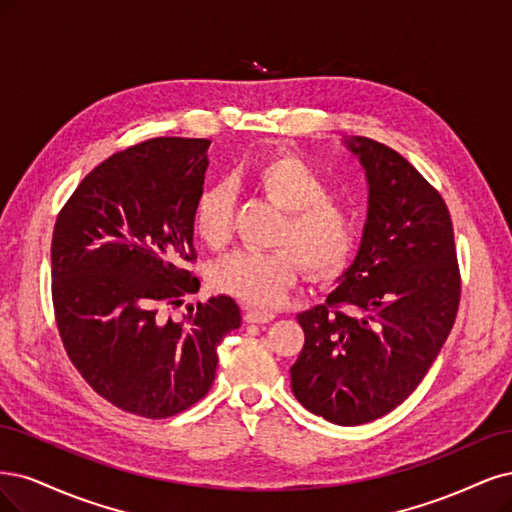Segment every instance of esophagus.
<instances>
[{
    "label": "esophagus",
    "instance_id": "1",
    "mask_svg": "<svg viewBox=\"0 0 512 512\" xmlns=\"http://www.w3.org/2000/svg\"><path fill=\"white\" fill-rule=\"evenodd\" d=\"M276 315L272 310H259V308H244V321L246 323H270Z\"/></svg>",
    "mask_w": 512,
    "mask_h": 512
}]
</instances>
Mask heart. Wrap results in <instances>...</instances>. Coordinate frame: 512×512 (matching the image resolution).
I'll return each mask as SVG.
<instances>
[{
  "label": "heart",
  "mask_w": 512,
  "mask_h": 512,
  "mask_svg": "<svg viewBox=\"0 0 512 512\" xmlns=\"http://www.w3.org/2000/svg\"><path fill=\"white\" fill-rule=\"evenodd\" d=\"M251 183L287 210L268 253L236 251L214 263L212 285L232 298L274 308L298 285L302 268L310 280H329L349 263L357 225L349 208L329 197L327 180L298 155L278 153L259 159L249 170ZM234 197L225 185L206 187L195 202V232L212 249H221L232 236Z\"/></svg>",
  "instance_id": "1"
}]
</instances>
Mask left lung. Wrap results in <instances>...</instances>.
Masks as SVG:
<instances>
[{"label":"left lung","instance_id":"obj_1","mask_svg":"<svg viewBox=\"0 0 512 512\" xmlns=\"http://www.w3.org/2000/svg\"><path fill=\"white\" fill-rule=\"evenodd\" d=\"M342 142L366 170L368 217L338 287L298 315L304 349L291 389L315 415L361 425L423 381L455 323L461 285L440 193L393 148L361 136Z\"/></svg>","mask_w":512,"mask_h":512}]
</instances>
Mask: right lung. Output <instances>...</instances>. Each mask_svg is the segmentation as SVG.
Returning <instances> with one entry per match:
<instances>
[{
    "label": "right lung",
    "instance_id": "add662e5",
    "mask_svg": "<svg viewBox=\"0 0 512 512\" xmlns=\"http://www.w3.org/2000/svg\"><path fill=\"white\" fill-rule=\"evenodd\" d=\"M204 138H153L108 157L61 208L51 246L53 306L65 351L117 408L166 419L202 400L217 346L240 327L229 295L189 306L183 323L163 306L200 289L193 210L208 170Z\"/></svg>",
    "mask_w": 512,
    "mask_h": 512
}]
</instances>
